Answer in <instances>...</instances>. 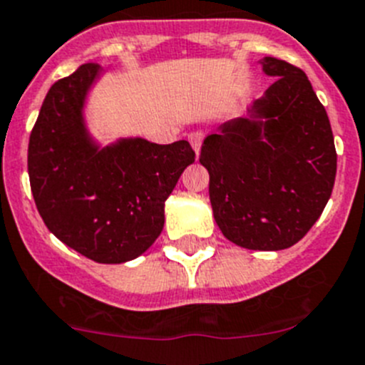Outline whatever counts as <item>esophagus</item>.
I'll return each mask as SVG.
<instances>
[{
	"label": "esophagus",
	"instance_id": "34e87169",
	"mask_svg": "<svg viewBox=\"0 0 365 365\" xmlns=\"http://www.w3.org/2000/svg\"><path fill=\"white\" fill-rule=\"evenodd\" d=\"M203 136H205V134H203L202 130H195V133L189 134V142H190V145H192V149H195L196 154H200V147H202Z\"/></svg>",
	"mask_w": 365,
	"mask_h": 365
}]
</instances>
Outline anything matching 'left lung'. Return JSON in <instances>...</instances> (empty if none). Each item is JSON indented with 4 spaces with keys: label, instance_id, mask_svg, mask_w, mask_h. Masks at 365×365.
<instances>
[{
    "label": "left lung",
    "instance_id": "obj_1",
    "mask_svg": "<svg viewBox=\"0 0 365 365\" xmlns=\"http://www.w3.org/2000/svg\"><path fill=\"white\" fill-rule=\"evenodd\" d=\"M262 67L277 81L249 109L203 140L209 198L220 231L252 251L300 242L320 218L336 176L333 130L305 72L278 58Z\"/></svg>",
    "mask_w": 365,
    "mask_h": 365
}]
</instances>
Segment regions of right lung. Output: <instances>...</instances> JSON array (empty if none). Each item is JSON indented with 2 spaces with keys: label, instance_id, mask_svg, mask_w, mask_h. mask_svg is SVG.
Wrapping results in <instances>:
<instances>
[{
  "label": "right lung",
  "instance_id": "add662e5",
  "mask_svg": "<svg viewBox=\"0 0 365 365\" xmlns=\"http://www.w3.org/2000/svg\"><path fill=\"white\" fill-rule=\"evenodd\" d=\"M98 76L100 67L85 63L52 85L29 140V178L56 238L98 264H121L160 236L165 200L195 150L185 140L158 145L143 138L98 147L83 121Z\"/></svg>",
  "mask_w": 365,
  "mask_h": 365
}]
</instances>
